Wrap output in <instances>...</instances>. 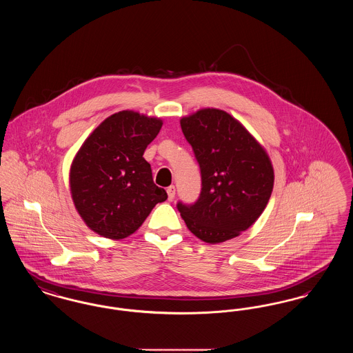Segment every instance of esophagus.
<instances>
[{
    "label": "esophagus",
    "mask_w": 353,
    "mask_h": 353,
    "mask_svg": "<svg viewBox=\"0 0 353 353\" xmlns=\"http://www.w3.org/2000/svg\"><path fill=\"white\" fill-rule=\"evenodd\" d=\"M167 193H168L169 201H172L174 199V194H176V188L173 185H170L168 189H167Z\"/></svg>",
    "instance_id": "1"
}]
</instances>
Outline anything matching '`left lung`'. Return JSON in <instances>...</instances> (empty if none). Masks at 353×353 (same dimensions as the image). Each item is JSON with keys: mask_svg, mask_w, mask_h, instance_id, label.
<instances>
[{"mask_svg": "<svg viewBox=\"0 0 353 353\" xmlns=\"http://www.w3.org/2000/svg\"><path fill=\"white\" fill-rule=\"evenodd\" d=\"M201 169V193L177 203L188 229L206 243H221L259 219L274 186L268 152L232 115L202 108L180 120Z\"/></svg>", "mask_w": 353, "mask_h": 353, "instance_id": "left-lung-1", "label": "left lung"}]
</instances>
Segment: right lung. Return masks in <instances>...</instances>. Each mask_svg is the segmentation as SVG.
Returning <instances> with one entry per match:
<instances>
[{
    "label": "right lung",
    "mask_w": 353,
    "mask_h": 353,
    "mask_svg": "<svg viewBox=\"0 0 353 353\" xmlns=\"http://www.w3.org/2000/svg\"><path fill=\"white\" fill-rule=\"evenodd\" d=\"M163 120L120 111L101 121L75 154L70 168L71 197L97 234L123 239L143 225L156 203L168 199L153 183L143 157Z\"/></svg>",
    "instance_id": "obj_1"
}]
</instances>
